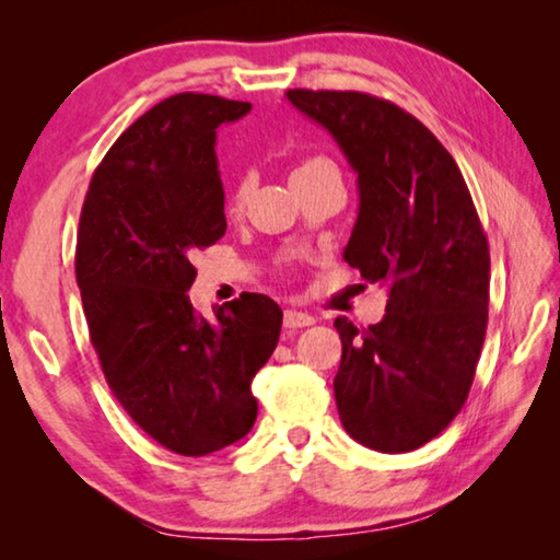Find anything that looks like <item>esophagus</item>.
<instances>
[{
    "label": "esophagus",
    "instance_id": "esophagus-1",
    "mask_svg": "<svg viewBox=\"0 0 560 560\" xmlns=\"http://www.w3.org/2000/svg\"><path fill=\"white\" fill-rule=\"evenodd\" d=\"M314 316L311 314H303V311L296 308H287V314H283V326L287 328H306V326H314Z\"/></svg>",
    "mask_w": 560,
    "mask_h": 560
}]
</instances>
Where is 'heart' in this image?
<instances>
[{
	"mask_svg": "<svg viewBox=\"0 0 560 560\" xmlns=\"http://www.w3.org/2000/svg\"><path fill=\"white\" fill-rule=\"evenodd\" d=\"M316 170H336V165L330 163V160L324 158V155H314V158L301 160L299 167L293 170V177L306 175V173H316ZM249 195H252V177L244 175V177L236 179V185L232 189V205L234 207H244L246 200H249Z\"/></svg>",
	"mask_w": 560,
	"mask_h": 560,
	"instance_id": "b5f03b06",
	"label": "heart"
}]
</instances>
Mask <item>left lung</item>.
I'll return each instance as SVG.
<instances>
[{
    "mask_svg": "<svg viewBox=\"0 0 560 560\" xmlns=\"http://www.w3.org/2000/svg\"><path fill=\"white\" fill-rule=\"evenodd\" d=\"M358 173L360 210L343 259L383 283L381 324L336 318L340 422L377 452H412L467 402L489 318V244L454 158L395 103L360 91L291 89Z\"/></svg>",
    "mask_w": 560,
    "mask_h": 560,
    "instance_id": "1",
    "label": "left lung"
}]
</instances>
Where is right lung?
Returning <instances> with one entry per match:
<instances>
[{"label": "right lung", "instance_id": "1", "mask_svg": "<svg viewBox=\"0 0 560 560\" xmlns=\"http://www.w3.org/2000/svg\"><path fill=\"white\" fill-rule=\"evenodd\" d=\"M252 103L175 93L110 145L91 177L75 281L106 383L165 450L205 457L257 420L252 381L281 334V308L242 293L202 318L189 303L192 257L222 240L214 138Z\"/></svg>", "mask_w": 560, "mask_h": 560}]
</instances>
